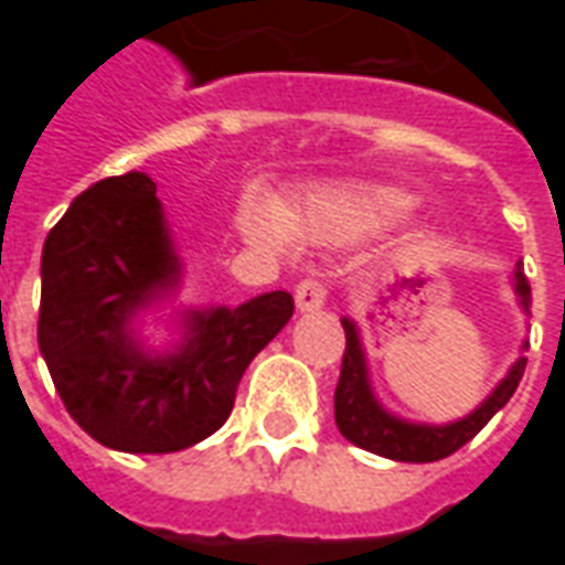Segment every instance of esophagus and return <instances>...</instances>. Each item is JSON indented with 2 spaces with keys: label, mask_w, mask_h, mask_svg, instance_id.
I'll return each mask as SVG.
<instances>
[{
  "label": "esophagus",
  "mask_w": 565,
  "mask_h": 565,
  "mask_svg": "<svg viewBox=\"0 0 565 565\" xmlns=\"http://www.w3.org/2000/svg\"><path fill=\"white\" fill-rule=\"evenodd\" d=\"M327 296H330V290L318 278H302V281L296 284V308L299 311H318L327 302Z\"/></svg>",
  "instance_id": "obj_1"
}]
</instances>
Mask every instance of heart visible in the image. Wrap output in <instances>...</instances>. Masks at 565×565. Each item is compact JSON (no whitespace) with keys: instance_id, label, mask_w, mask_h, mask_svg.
<instances>
[{"instance_id":"b5f03b06","label":"heart","mask_w":565,"mask_h":565,"mask_svg":"<svg viewBox=\"0 0 565 565\" xmlns=\"http://www.w3.org/2000/svg\"><path fill=\"white\" fill-rule=\"evenodd\" d=\"M415 209V196L396 186H330L318 190L296 211V230L311 238H348V235L381 230ZM247 238L257 245L287 250L296 242V230L278 202L250 196L242 214Z\"/></svg>"}]
</instances>
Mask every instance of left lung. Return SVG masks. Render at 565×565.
Listing matches in <instances>:
<instances>
[{
	"label": "left lung",
	"mask_w": 565,
	"mask_h": 565,
	"mask_svg": "<svg viewBox=\"0 0 565 565\" xmlns=\"http://www.w3.org/2000/svg\"><path fill=\"white\" fill-rule=\"evenodd\" d=\"M518 296H521L523 308H530V284L518 271ZM344 327V354H342V372H339V384H335V424L348 441H354L356 448L372 450L379 457L399 462H436L450 457L454 450H460L466 441H472L487 420L497 415L502 405L509 403L518 384L523 379L526 360H518L505 381L497 391L487 396V403L450 426H415L403 424L391 417L369 391L366 379V360H363V348L356 339V330L351 320H342Z\"/></svg>",
	"instance_id": "obj_1"
}]
</instances>
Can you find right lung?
Here are the masks:
<instances>
[{"label":"right lung","instance_id":"obj_1","mask_svg":"<svg viewBox=\"0 0 565 565\" xmlns=\"http://www.w3.org/2000/svg\"><path fill=\"white\" fill-rule=\"evenodd\" d=\"M157 184L127 172L87 186L47 233L39 348L72 420L99 445L172 454L217 433L250 360L294 318L287 290L190 318L178 354L150 360L132 311L174 281Z\"/></svg>","mask_w":565,"mask_h":565}]
</instances>
